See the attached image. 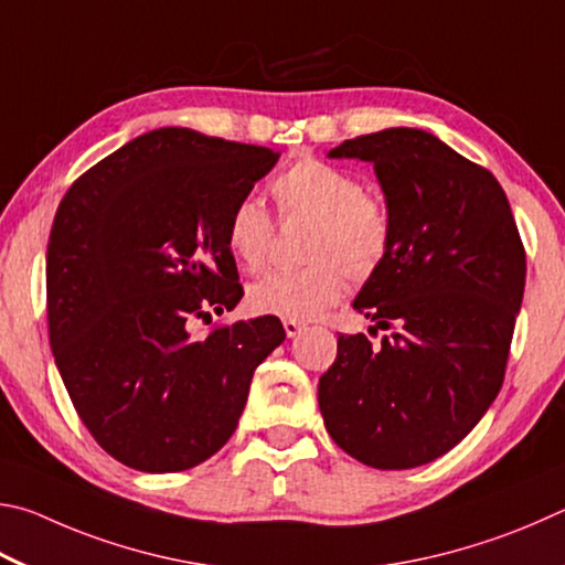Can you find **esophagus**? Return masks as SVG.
I'll list each match as a JSON object with an SVG mask.
<instances>
[{
    "label": "esophagus",
    "mask_w": 565,
    "mask_h": 565,
    "mask_svg": "<svg viewBox=\"0 0 565 565\" xmlns=\"http://www.w3.org/2000/svg\"><path fill=\"white\" fill-rule=\"evenodd\" d=\"M282 328H285V334H288V338H295V334H300L305 330V322L282 320Z\"/></svg>",
    "instance_id": "1"
}]
</instances>
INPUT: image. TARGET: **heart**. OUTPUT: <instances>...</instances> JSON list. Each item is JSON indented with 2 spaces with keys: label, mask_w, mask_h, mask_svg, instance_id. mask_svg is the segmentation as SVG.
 <instances>
[{
  "label": "heart",
  "mask_w": 565,
  "mask_h": 565,
  "mask_svg": "<svg viewBox=\"0 0 565 565\" xmlns=\"http://www.w3.org/2000/svg\"><path fill=\"white\" fill-rule=\"evenodd\" d=\"M273 195L288 217H312L300 270H273L247 290L260 315L312 320L342 298L352 280H367L387 260L392 217L358 178L320 158H300L273 181ZM273 241V221L255 198H241L225 225L227 250L245 270L263 267Z\"/></svg>",
  "instance_id": "obj_1"
}]
</instances>
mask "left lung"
<instances>
[{"label": "left lung", "instance_id": "left-lung-1", "mask_svg": "<svg viewBox=\"0 0 565 565\" xmlns=\"http://www.w3.org/2000/svg\"><path fill=\"white\" fill-rule=\"evenodd\" d=\"M328 156L372 163L384 193L390 255L352 308L392 334L380 348L340 334L318 387L324 427L372 469L422 467L497 399L526 253L497 178L429 131L384 128Z\"/></svg>", "mask_w": 565, "mask_h": 565}]
</instances>
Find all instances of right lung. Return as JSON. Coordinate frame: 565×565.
Wrapping results in <instances>:
<instances>
[{
  "instance_id": "obj_1",
  "label": "right lung",
  "mask_w": 565,
  "mask_h": 565,
  "mask_svg": "<svg viewBox=\"0 0 565 565\" xmlns=\"http://www.w3.org/2000/svg\"><path fill=\"white\" fill-rule=\"evenodd\" d=\"M277 158L156 128L88 168L58 203L49 342L78 417L126 467L171 473L211 459L233 437L255 367L285 340L273 315L191 332L243 298L227 215Z\"/></svg>"
}]
</instances>
